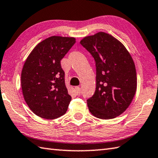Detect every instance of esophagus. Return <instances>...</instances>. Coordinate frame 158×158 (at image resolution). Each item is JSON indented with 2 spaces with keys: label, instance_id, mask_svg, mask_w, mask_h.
Segmentation results:
<instances>
[{
  "label": "esophagus",
  "instance_id": "1",
  "mask_svg": "<svg viewBox=\"0 0 158 158\" xmlns=\"http://www.w3.org/2000/svg\"><path fill=\"white\" fill-rule=\"evenodd\" d=\"M80 91H81V89H80V87H75V89H74V91H75V94H76V95H80Z\"/></svg>",
  "mask_w": 158,
  "mask_h": 158
}]
</instances>
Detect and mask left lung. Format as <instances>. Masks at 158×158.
<instances>
[{
    "instance_id": "obj_1",
    "label": "left lung",
    "mask_w": 158,
    "mask_h": 158,
    "mask_svg": "<svg viewBox=\"0 0 158 158\" xmlns=\"http://www.w3.org/2000/svg\"><path fill=\"white\" fill-rule=\"evenodd\" d=\"M80 44L96 62V88L87 100L89 111L100 119H112L129 107L137 89L134 62L123 44L111 35L98 32Z\"/></svg>"
}]
</instances>
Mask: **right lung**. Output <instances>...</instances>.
I'll return each mask as SVG.
<instances>
[{"mask_svg":"<svg viewBox=\"0 0 158 158\" xmlns=\"http://www.w3.org/2000/svg\"><path fill=\"white\" fill-rule=\"evenodd\" d=\"M76 43L73 37L51 36L38 43L24 64L21 87L26 103L34 114L56 119L67 112L71 97L64 82L60 60Z\"/></svg>","mask_w":158,"mask_h":158,"instance_id":"1","label":"right lung"}]
</instances>
